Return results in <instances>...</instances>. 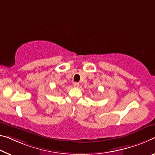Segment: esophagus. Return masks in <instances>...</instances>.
<instances>
[{"label": "esophagus", "mask_w": 155, "mask_h": 155, "mask_svg": "<svg viewBox=\"0 0 155 155\" xmlns=\"http://www.w3.org/2000/svg\"><path fill=\"white\" fill-rule=\"evenodd\" d=\"M73 85H74V87H79V83H77V82H75V83H73Z\"/></svg>", "instance_id": "34e87169"}]
</instances>
